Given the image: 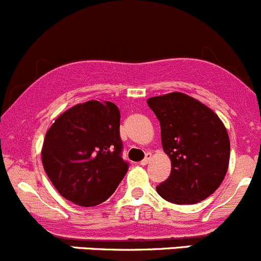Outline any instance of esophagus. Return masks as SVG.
<instances>
[{
	"label": "esophagus",
	"instance_id": "obj_1",
	"mask_svg": "<svg viewBox=\"0 0 261 261\" xmlns=\"http://www.w3.org/2000/svg\"><path fill=\"white\" fill-rule=\"evenodd\" d=\"M150 160H151V154H150V152H147V154L145 155V158H144V159L141 160L140 164H141V165H146L147 163L150 162Z\"/></svg>",
	"mask_w": 261,
	"mask_h": 261
}]
</instances>
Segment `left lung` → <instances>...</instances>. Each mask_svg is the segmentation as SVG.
I'll use <instances>...</instances> for the list:
<instances>
[{"label": "left lung", "instance_id": "obj_1", "mask_svg": "<svg viewBox=\"0 0 261 261\" xmlns=\"http://www.w3.org/2000/svg\"><path fill=\"white\" fill-rule=\"evenodd\" d=\"M160 122L162 144L172 160L169 178L156 187L175 204H193L221 186L230 160V139L218 116L179 92L147 99Z\"/></svg>", "mask_w": 261, "mask_h": 261}]
</instances>
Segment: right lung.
<instances>
[{
  "instance_id": "obj_1",
  "label": "right lung",
  "mask_w": 261,
  "mask_h": 261,
  "mask_svg": "<svg viewBox=\"0 0 261 261\" xmlns=\"http://www.w3.org/2000/svg\"><path fill=\"white\" fill-rule=\"evenodd\" d=\"M120 111L112 102L77 105L55 120L44 140V169L57 191L83 207L97 206L127 173Z\"/></svg>"
}]
</instances>
